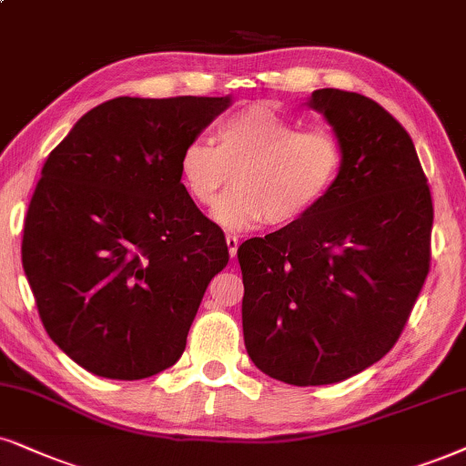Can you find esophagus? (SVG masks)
<instances>
[{
	"label": "esophagus",
	"instance_id": "esophagus-1",
	"mask_svg": "<svg viewBox=\"0 0 466 466\" xmlns=\"http://www.w3.org/2000/svg\"><path fill=\"white\" fill-rule=\"evenodd\" d=\"M226 245H228V251H229V258H237V251H238V237L237 234H228L226 237Z\"/></svg>",
	"mask_w": 466,
	"mask_h": 466
}]
</instances>
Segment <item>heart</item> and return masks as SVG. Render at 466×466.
<instances>
[{"label": "heart", "instance_id": "obj_1", "mask_svg": "<svg viewBox=\"0 0 466 466\" xmlns=\"http://www.w3.org/2000/svg\"><path fill=\"white\" fill-rule=\"evenodd\" d=\"M344 146L329 128H301L268 105L228 116L217 148L193 139L178 158L182 189L198 206H213L229 177L235 189L213 210L226 229H251L264 221L288 228L311 213L338 182Z\"/></svg>", "mask_w": 466, "mask_h": 466}]
</instances>
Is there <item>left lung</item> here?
Wrapping results in <instances>:
<instances>
[{"label": "left lung", "mask_w": 466, "mask_h": 466, "mask_svg": "<svg viewBox=\"0 0 466 466\" xmlns=\"http://www.w3.org/2000/svg\"><path fill=\"white\" fill-rule=\"evenodd\" d=\"M344 146L333 189L238 247L251 361L288 385L350 379L393 349L430 270L432 198L406 128L372 98H309Z\"/></svg>", "instance_id": "left-lung-1"}]
</instances>
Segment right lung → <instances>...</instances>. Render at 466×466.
<instances>
[{
    "mask_svg": "<svg viewBox=\"0 0 466 466\" xmlns=\"http://www.w3.org/2000/svg\"><path fill=\"white\" fill-rule=\"evenodd\" d=\"M229 96H120L87 111L46 157L21 258L40 320L87 372L139 380L178 361L221 228L178 176L180 152Z\"/></svg>",
    "mask_w": 466,
    "mask_h": 466,
    "instance_id": "add662e5",
    "label": "right lung"
}]
</instances>
